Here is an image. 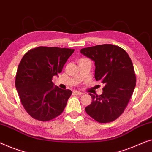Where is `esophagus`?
<instances>
[{
    "label": "esophagus",
    "mask_w": 152,
    "mask_h": 152,
    "mask_svg": "<svg viewBox=\"0 0 152 152\" xmlns=\"http://www.w3.org/2000/svg\"><path fill=\"white\" fill-rule=\"evenodd\" d=\"M73 92H74V94L76 95V96H80L83 94V93L80 92V91H74Z\"/></svg>",
    "instance_id": "esophagus-1"
}]
</instances>
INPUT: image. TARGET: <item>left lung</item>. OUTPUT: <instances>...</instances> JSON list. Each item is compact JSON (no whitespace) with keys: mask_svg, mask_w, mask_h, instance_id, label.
I'll return each mask as SVG.
<instances>
[{"mask_svg":"<svg viewBox=\"0 0 152 152\" xmlns=\"http://www.w3.org/2000/svg\"><path fill=\"white\" fill-rule=\"evenodd\" d=\"M94 61L95 78L104 85L101 95H93L87 114L98 123H110L123 114L136 86L133 63L123 49L111 44L99 45L80 50Z\"/></svg>","mask_w":152,"mask_h":152,"instance_id":"left-lung-1","label":"left lung"}]
</instances>
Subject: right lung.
Here are the masks:
<instances>
[{
    "label": "right lung",
    "mask_w": 152,
    "mask_h": 152,
    "mask_svg": "<svg viewBox=\"0 0 152 152\" xmlns=\"http://www.w3.org/2000/svg\"><path fill=\"white\" fill-rule=\"evenodd\" d=\"M74 52V49L38 47L23 56L15 85L21 103L32 118L48 121L63 112L72 92L54 87L52 78L61 73Z\"/></svg>",
    "instance_id": "obj_1"
}]
</instances>
